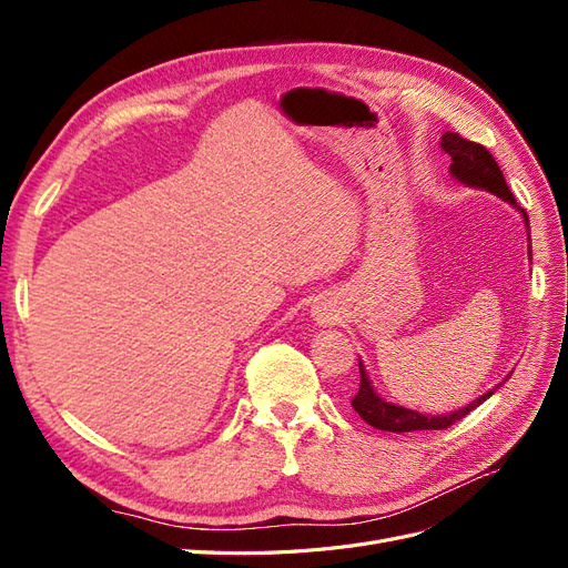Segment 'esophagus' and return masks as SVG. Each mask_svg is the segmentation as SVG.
<instances>
[{
  "label": "esophagus",
  "instance_id": "esophagus-1",
  "mask_svg": "<svg viewBox=\"0 0 568 568\" xmlns=\"http://www.w3.org/2000/svg\"><path fill=\"white\" fill-rule=\"evenodd\" d=\"M315 317H317V322H320V324H332V322H336V320H338L332 311H326V307H317V311H315Z\"/></svg>",
  "mask_w": 568,
  "mask_h": 568
}]
</instances>
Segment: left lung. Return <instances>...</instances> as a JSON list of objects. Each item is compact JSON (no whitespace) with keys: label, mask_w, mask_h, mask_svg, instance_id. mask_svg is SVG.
<instances>
[{"label":"left lung","mask_w":568,"mask_h":568,"mask_svg":"<svg viewBox=\"0 0 568 568\" xmlns=\"http://www.w3.org/2000/svg\"><path fill=\"white\" fill-rule=\"evenodd\" d=\"M440 146L445 149V153H450V159H453L450 173L459 182L469 184V186H478V189H488V192L509 201L511 205L517 203V199H514V194L509 192V186L505 182L500 165H497L493 153L484 144L464 140L459 132H445L440 140ZM526 222H528V217H526ZM490 395H493V390L484 393L480 398H476L464 409L450 412V415L428 417V415H419V412H415V409H405V407L382 400L379 395L374 393V388L369 386L365 367H363V363H359V388L355 393V398L351 400V405L359 417H363L369 426L379 428V432H393V434L440 432V428H448L455 422H459L462 417H467L471 409H476L486 398H490Z\"/></svg>","instance_id":"obj_1"}]
</instances>
